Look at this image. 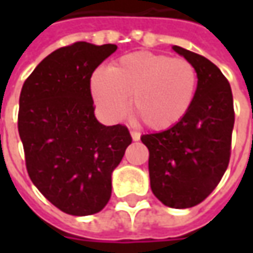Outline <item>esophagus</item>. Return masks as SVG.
Here are the masks:
<instances>
[{"mask_svg": "<svg viewBox=\"0 0 253 253\" xmlns=\"http://www.w3.org/2000/svg\"><path fill=\"white\" fill-rule=\"evenodd\" d=\"M131 136L133 141H139V139H141V133L136 131H131Z\"/></svg>", "mask_w": 253, "mask_h": 253, "instance_id": "1", "label": "esophagus"}]
</instances>
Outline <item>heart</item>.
<instances>
[{
	"label": "heart",
	"mask_w": 253,
	"mask_h": 253,
	"mask_svg": "<svg viewBox=\"0 0 253 253\" xmlns=\"http://www.w3.org/2000/svg\"><path fill=\"white\" fill-rule=\"evenodd\" d=\"M199 76L186 59L168 54L136 52L122 56L108 69L98 67L90 80L100 111L120 120L128 110L151 129H168L191 108Z\"/></svg>",
	"instance_id": "b5f03b06"
}]
</instances>
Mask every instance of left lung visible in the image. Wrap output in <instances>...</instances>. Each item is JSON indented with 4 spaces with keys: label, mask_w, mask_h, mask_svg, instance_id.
Instances as JSON below:
<instances>
[{
    "label": "left lung",
    "mask_w": 253,
    "mask_h": 253,
    "mask_svg": "<svg viewBox=\"0 0 253 253\" xmlns=\"http://www.w3.org/2000/svg\"><path fill=\"white\" fill-rule=\"evenodd\" d=\"M173 50L197 70L194 101L181 121L141 141L149 149L153 194L168 207L190 209L209 197L228 168L235 112L231 85L215 64L180 46Z\"/></svg>",
    "instance_id": "8db88e82"
}]
</instances>
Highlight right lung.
<instances>
[{"instance_id":"1","label":"right lung","mask_w":253,"mask_h":253,"mask_svg":"<svg viewBox=\"0 0 253 253\" xmlns=\"http://www.w3.org/2000/svg\"><path fill=\"white\" fill-rule=\"evenodd\" d=\"M117 44L76 42L46 56L25 80L18 131L28 174L54 207L70 215L100 212L111 197V174L132 138L121 124L94 115L90 80Z\"/></svg>"}]
</instances>
